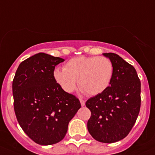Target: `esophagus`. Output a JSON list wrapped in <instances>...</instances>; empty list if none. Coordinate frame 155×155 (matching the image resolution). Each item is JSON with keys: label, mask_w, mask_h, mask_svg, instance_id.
I'll return each instance as SVG.
<instances>
[{"label": "esophagus", "mask_w": 155, "mask_h": 155, "mask_svg": "<svg viewBox=\"0 0 155 155\" xmlns=\"http://www.w3.org/2000/svg\"><path fill=\"white\" fill-rule=\"evenodd\" d=\"M79 101H80L81 107H84V105H85V101H84V100H83V99H79Z\"/></svg>", "instance_id": "esophagus-1"}]
</instances>
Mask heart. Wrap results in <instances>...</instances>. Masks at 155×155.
<instances>
[{
	"mask_svg": "<svg viewBox=\"0 0 155 155\" xmlns=\"http://www.w3.org/2000/svg\"><path fill=\"white\" fill-rule=\"evenodd\" d=\"M113 74V64L107 57L81 56L68 61L63 69H54L53 77L65 93H71L75 91L78 79V84L83 93L96 96L109 87Z\"/></svg>",
	"mask_w": 155,
	"mask_h": 155,
	"instance_id": "b5f03b06",
	"label": "heart"
}]
</instances>
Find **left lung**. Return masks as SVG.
<instances>
[{
	"label": "left lung",
	"instance_id": "obj_1",
	"mask_svg": "<svg viewBox=\"0 0 155 155\" xmlns=\"http://www.w3.org/2000/svg\"><path fill=\"white\" fill-rule=\"evenodd\" d=\"M113 62L111 84L103 93L86 101L91 110L87 130L95 140L111 143L128 135L140 108V81L135 68L118 54L105 53Z\"/></svg>",
	"mask_w": 155,
	"mask_h": 155
}]
</instances>
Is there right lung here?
Wrapping results in <instances>:
<instances>
[{
    "label": "right lung",
    "instance_id": "add662e5",
    "mask_svg": "<svg viewBox=\"0 0 155 155\" xmlns=\"http://www.w3.org/2000/svg\"><path fill=\"white\" fill-rule=\"evenodd\" d=\"M64 61L39 53L20 64L13 79L17 120L25 133L40 145L62 140L70 120L81 107L79 100L62 91L53 77L56 65Z\"/></svg>",
    "mask_w": 155,
    "mask_h": 155
}]
</instances>
